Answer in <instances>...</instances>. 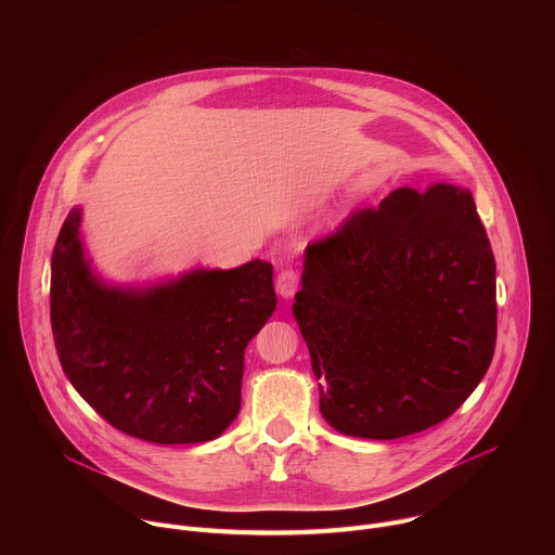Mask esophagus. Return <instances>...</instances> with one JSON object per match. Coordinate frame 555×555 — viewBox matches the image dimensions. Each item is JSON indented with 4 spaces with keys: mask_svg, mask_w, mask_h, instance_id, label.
I'll return each instance as SVG.
<instances>
[{
    "mask_svg": "<svg viewBox=\"0 0 555 555\" xmlns=\"http://www.w3.org/2000/svg\"><path fill=\"white\" fill-rule=\"evenodd\" d=\"M296 287H298V272H296L294 268L281 270L279 276H276V292H279L283 298H289V296H294Z\"/></svg>",
    "mask_w": 555,
    "mask_h": 555,
    "instance_id": "1",
    "label": "esophagus"
}]
</instances>
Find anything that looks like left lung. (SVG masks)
<instances>
[{"label": "left lung", "mask_w": 555, "mask_h": 555, "mask_svg": "<svg viewBox=\"0 0 555 555\" xmlns=\"http://www.w3.org/2000/svg\"><path fill=\"white\" fill-rule=\"evenodd\" d=\"M294 315L343 435L398 439L448 420L496 347V263L472 193L398 189L305 250Z\"/></svg>", "instance_id": "1"}]
</instances>
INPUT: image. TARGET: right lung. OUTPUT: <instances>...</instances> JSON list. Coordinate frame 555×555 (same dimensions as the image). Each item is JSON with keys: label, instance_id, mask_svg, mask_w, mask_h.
I'll return each instance as SVG.
<instances>
[{"label": "right lung", "instance_id": "1", "mask_svg": "<svg viewBox=\"0 0 555 555\" xmlns=\"http://www.w3.org/2000/svg\"><path fill=\"white\" fill-rule=\"evenodd\" d=\"M78 223L76 208L52 253L50 323L63 373L129 437L163 446L219 437L242 406L246 347L276 307L272 263L112 289L90 272Z\"/></svg>", "mask_w": 555, "mask_h": 555}]
</instances>
